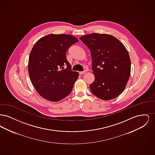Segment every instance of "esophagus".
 <instances>
[{
    "mask_svg": "<svg viewBox=\"0 0 155 155\" xmlns=\"http://www.w3.org/2000/svg\"><path fill=\"white\" fill-rule=\"evenodd\" d=\"M87 72V71L86 70H84V71H81V72H80V74H81V75H82V74H85V73H86Z\"/></svg>",
    "mask_w": 155,
    "mask_h": 155,
    "instance_id": "obj_1",
    "label": "esophagus"
}]
</instances>
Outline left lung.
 <instances>
[{
  "label": "left lung",
  "mask_w": 155,
  "mask_h": 155,
  "mask_svg": "<svg viewBox=\"0 0 155 155\" xmlns=\"http://www.w3.org/2000/svg\"><path fill=\"white\" fill-rule=\"evenodd\" d=\"M80 40L91 51L95 80L92 93L104 101L113 99L124 90L131 74V60L125 46L109 34L93 33Z\"/></svg>",
  "instance_id": "8db88e82"
}]
</instances>
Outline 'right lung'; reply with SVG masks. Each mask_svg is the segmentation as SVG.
<instances>
[{
    "label": "right lung",
    "instance_id": "right-lung-1",
    "mask_svg": "<svg viewBox=\"0 0 155 155\" xmlns=\"http://www.w3.org/2000/svg\"><path fill=\"white\" fill-rule=\"evenodd\" d=\"M78 42L71 35L51 34L40 38L32 47L28 64L30 80L46 100L59 102L71 92L79 73L71 70L66 55Z\"/></svg>",
    "mask_w": 155,
    "mask_h": 155
}]
</instances>
